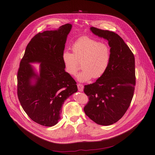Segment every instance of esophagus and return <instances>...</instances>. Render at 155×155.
Listing matches in <instances>:
<instances>
[{"instance_id":"obj_1","label":"esophagus","mask_w":155,"mask_h":155,"mask_svg":"<svg viewBox=\"0 0 155 155\" xmlns=\"http://www.w3.org/2000/svg\"><path fill=\"white\" fill-rule=\"evenodd\" d=\"M77 87H78V90L79 91L82 92L83 91L84 87H83V84H77Z\"/></svg>"}]
</instances>
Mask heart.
I'll list each match as a JSON object with an SVG mask.
<instances>
[{
	"instance_id": "heart-1",
	"label": "heart",
	"mask_w": 155,
	"mask_h": 155,
	"mask_svg": "<svg viewBox=\"0 0 155 155\" xmlns=\"http://www.w3.org/2000/svg\"><path fill=\"white\" fill-rule=\"evenodd\" d=\"M72 50L73 53L63 52L62 60L65 72L72 76L77 74L81 62L83 70L77 77L79 81L99 78L106 72L111 60V49L108 44L84 36L73 43Z\"/></svg>"
}]
</instances>
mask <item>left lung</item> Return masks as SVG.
<instances>
[{
  "label": "left lung",
  "mask_w": 155,
  "mask_h": 155,
  "mask_svg": "<svg viewBox=\"0 0 155 155\" xmlns=\"http://www.w3.org/2000/svg\"><path fill=\"white\" fill-rule=\"evenodd\" d=\"M91 31L108 41L111 60L106 72L94 83L84 86L89 102L86 115L96 123L111 125L124 115L133 97L136 84L135 59L129 47L117 34L94 27Z\"/></svg>",
  "instance_id": "8db88e82"
}]
</instances>
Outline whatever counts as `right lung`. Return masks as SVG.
Segmentation results:
<instances>
[{
	"mask_svg": "<svg viewBox=\"0 0 155 155\" xmlns=\"http://www.w3.org/2000/svg\"><path fill=\"white\" fill-rule=\"evenodd\" d=\"M72 25L35 35L26 47L18 72V97L23 110L35 123L51 127L61 119L65 101L77 92V83L65 71L62 60ZM40 64L37 72L31 64Z\"/></svg>",
	"mask_w": 155,
	"mask_h": 155,
	"instance_id": "1",
	"label": "right lung"
}]
</instances>
